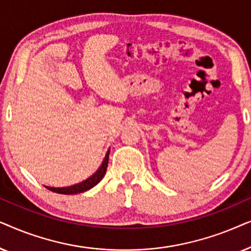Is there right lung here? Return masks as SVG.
I'll return each instance as SVG.
<instances>
[{"label":"right lung","mask_w":251,"mask_h":251,"mask_svg":"<svg viewBox=\"0 0 251 251\" xmlns=\"http://www.w3.org/2000/svg\"><path fill=\"white\" fill-rule=\"evenodd\" d=\"M108 155H109V151L106 154L104 161H102L101 166L99 169L96 171V174L92 175L90 178H88L87 180L82 181L80 184H76V185H73V186H70V187H48V190L54 192V193H59V194H77V193H82V192H85L88 190H90L94 186H96L99 181L102 179V177L105 176V173H106V169H107V166H108Z\"/></svg>","instance_id":"add662e5"}]
</instances>
